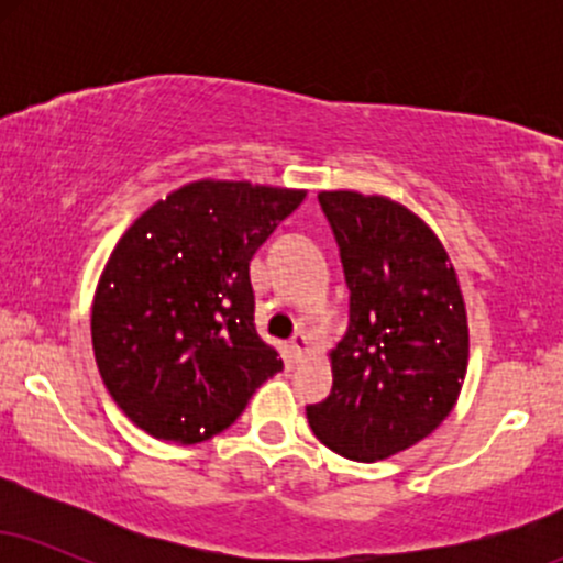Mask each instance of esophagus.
Segmentation results:
<instances>
[{"label":"esophagus","instance_id":"34e87169","mask_svg":"<svg viewBox=\"0 0 563 563\" xmlns=\"http://www.w3.org/2000/svg\"><path fill=\"white\" fill-rule=\"evenodd\" d=\"M307 349H309V339H307V333H294V339L288 341L290 360H294V363H299V360L303 357V354H307Z\"/></svg>","mask_w":563,"mask_h":563}]
</instances>
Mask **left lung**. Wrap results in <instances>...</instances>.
<instances>
[{
	"mask_svg": "<svg viewBox=\"0 0 563 563\" xmlns=\"http://www.w3.org/2000/svg\"><path fill=\"white\" fill-rule=\"evenodd\" d=\"M318 200L344 264L349 328L331 352V394L307 418L339 455L384 461L455 407L468 367L466 301L442 241L402 203L354 190Z\"/></svg>",
	"mask_w": 563,
	"mask_h": 563,
	"instance_id": "obj_1",
	"label": "left lung"
}]
</instances>
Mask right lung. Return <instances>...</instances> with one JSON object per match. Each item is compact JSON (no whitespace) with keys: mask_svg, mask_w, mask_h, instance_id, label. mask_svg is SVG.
<instances>
[{"mask_svg":"<svg viewBox=\"0 0 563 563\" xmlns=\"http://www.w3.org/2000/svg\"><path fill=\"white\" fill-rule=\"evenodd\" d=\"M307 190L198 179L134 219L102 269L92 349L113 402L145 434L224 431L280 354L254 325L249 262Z\"/></svg>","mask_w":563,"mask_h":563,"instance_id":"obj_1","label":"right lung"}]
</instances>
